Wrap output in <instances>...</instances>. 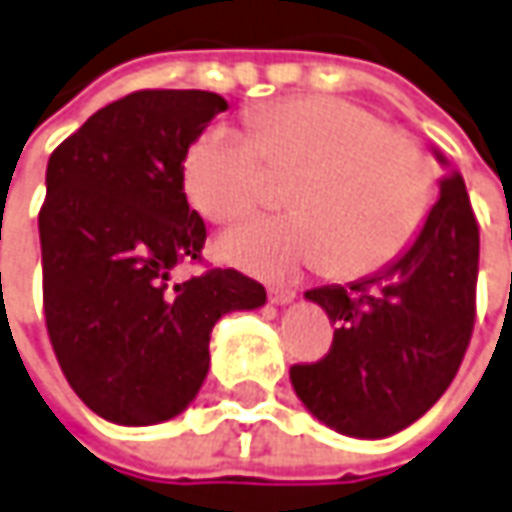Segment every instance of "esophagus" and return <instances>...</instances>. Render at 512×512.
I'll use <instances>...</instances> for the list:
<instances>
[{"mask_svg": "<svg viewBox=\"0 0 512 512\" xmlns=\"http://www.w3.org/2000/svg\"><path fill=\"white\" fill-rule=\"evenodd\" d=\"M294 297H297V291H291V288H274V285L269 288V302L274 305H288V302H294Z\"/></svg>", "mask_w": 512, "mask_h": 512, "instance_id": "34e87169", "label": "esophagus"}]
</instances>
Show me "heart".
<instances>
[{
    "label": "heart",
    "mask_w": 512,
    "mask_h": 512,
    "mask_svg": "<svg viewBox=\"0 0 512 512\" xmlns=\"http://www.w3.org/2000/svg\"><path fill=\"white\" fill-rule=\"evenodd\" d=\"M249 134L212 125L187 154L184 179L212 221H238L269 198V169L294 173L297 212L257 218L224 235L221 255L263 277L328 266L339 277L384 269L412 246L437 196L426 151L350 100L285 97L249 117Z\"/></svg>",
    "instance_id": "b5f03b06"
}]
</instances>
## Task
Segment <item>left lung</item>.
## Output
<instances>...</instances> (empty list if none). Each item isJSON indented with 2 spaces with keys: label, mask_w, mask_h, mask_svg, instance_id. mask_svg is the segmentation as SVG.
<instances>
[{
  "label": "left lung",
  "mask_w": 512,
  "mask_h": 512,
  "mask_svg": "<svg viewBox=\"0 0 512 512\" xmlns=\"http://www.w3.org/2000/svg\"><path fill=\"white\" fill-rule=\"evenodd\" d=\"M476 274L479 224L462 176L451 173L420 235L395 263L347 288L305 291L336 325L325 358L291 367L308 412L364 440L389 437L426 415L471 342Z\"/></svg>",
  "instance_id": "obj_1"
}]
</instances>
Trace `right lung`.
<instances>
[{"label":"right lung","mask_w":512,"mask_h":512,"mask_svg":"<svg viewBox=\"0 0 512 512\" xmlns=\"http://www.w3.org/2000/svg\"><path fill=\"white\" fill-rule=\"evenodd\" d=\"M224 109L215 92L139 89L92 114L47 162V333L69 387L111 423L179 415L207 378L215 322L266 302L235 269L170 280L201 260L207 227L184 196V159Z\"/></svg>","instance_id":"add662e5"}]
</instances>
